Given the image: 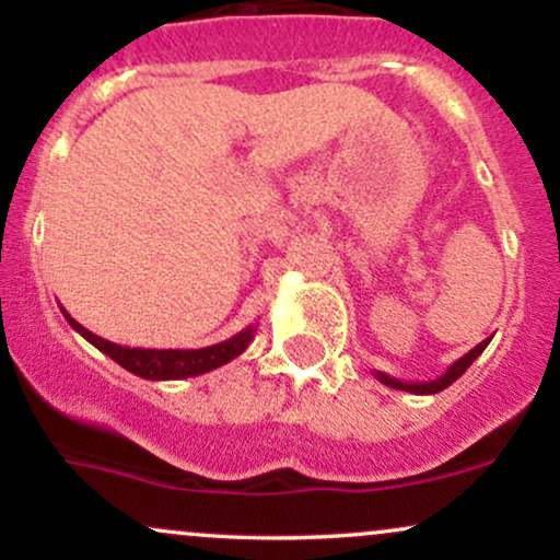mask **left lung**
I'll return each mask as SVG.
<instances>
[{
  "instance_id": "1",
  "label": "left lung",
  "mask_w": 560,
  "mask_h": 560,
  "mask_svg": "<svg viewBox=\"0 0 560 560\" xmlns=\"http://www.w3.org/2000/svg\"><path fill=\"white\" fill-rule=\"evenodd\" d=\"M490 339H492V337H487L485 342H479L477 347H474V350H468L464 358H458V361H455L453 365H447L445 374L436 376V378H432V382H400V378H395V376L384 374V371H374V376L378 378V382L384 384V387L402 389V392H413V395H434V392L447 389L450 384L458 382V378L466 374L468 365H471V363L477 361V358L481 355V352H485V347L490 345Z\"/></svg>"
}]
</instances>
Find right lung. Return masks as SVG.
<instances>
[{"mask_svg": "<svg viewBox=\"0 0 560 560\" xmlns=\"http://www.w3.org/2000/svg\"><path fill=\"white\" fill-rule=\"evenodd\" d=\"M62 316L75 331L81 334L86 342H92L96 350L105 352L107 358H113L115 363L124 365L126 371H131L133 376L152 378V382H165V378H189L208 374V371L221 369L234 358H240L247 345L253 342L255 326H247L240 334H234L231 339H223V342L199 347V350H144V347H126L115 345L110 339L96 337L94 331H89L86 326H81L79 320L70 318L66 307H60Z\"/></svg>", "mask_w": 560, "mask_h": 560, "instance_id": "1", "label": "right lung"}]
</instances>
